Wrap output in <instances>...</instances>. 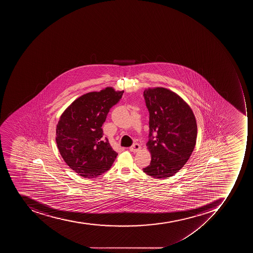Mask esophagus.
Returning a JSON list of instances; mask_svg holds the SVG:
<instances>
[{
    "label": "esophagus",
    "instance_id": "1",
    "mask_svg": "<svg viewBox=\"0 0 253 253\" xmlns=\"http://www.w3.org/2000/svg\"><path fill=\"white\" fill-rule=\"evenodd\" d=\"M140 149H141V145H139L138 143H134L133 144V145L132 146H130L129 147V151L131 152H137L138 150H140Z\"/></svg>",
    "mask_w": 253,
    "mask_h": 253
}]
</instances>
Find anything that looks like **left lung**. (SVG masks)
Here are the masks:
<instances>
[{"mask_svg":"<svg viewBox=\"0 0 253 253\" xmlns=\"http://www.w3.org/2000/svg\"><path fill=\"white\" fill-rule=\"evenodd\" d=\"M149 113L147 147L151 162L145 174L163 179L175 175L193 152L197 124L193 112L177 94L165 88L143 92Z\"/></svg>","mask_w":253,"mask_h":253,"instance_id":"left-lung-1","label":"left lung"}]
</instances>
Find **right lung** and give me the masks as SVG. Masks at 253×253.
Masks as SVG:
<instances>
[{
	"mask_svg": "<svg viewBox=\"0 0 253 253\" xmlns=\"http://www.w3.org/2000/svg\"><path fill=\"white\" fill-rule=\"evenodd\" d=\"M124 91L106 88L84 94L63 112L56 129L60 154L70 169L84 178H96L112 167L118 153L103 138L102 126Z\"/></svg>",
	"mask_w": 253,
	"mask_h": 253,
	"instance_id": "obj_1",
	"label": "right lung"
}]
</instances>
